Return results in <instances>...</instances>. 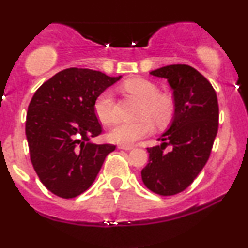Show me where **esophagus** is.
<instances>
[{"mask_svg":"<svg viewBox=\"0 0 248 248\" xmlns=\"http://www.w3.org/2000/svg\"><path fill=\"white\" fill-rule=\"evenodd\" d=\"M118 148H119V149H124V150H130V149H133L134 146H130V144L120 143V144H118Z\"/></svg>","mask_w":248,"mask_h":248,"instance_id":"esophagus-1","label":"esophagus"}]
</instances>
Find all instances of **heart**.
I'll use <instances>...</instances> for the list:
<instances>
[{"label": "heart", "mask_w": 248, "mask_h": 248, "mask_svg": "<svg viewBox=\"0 0 248 248\" xmlns=\"http://www.w3.org/2000/svg\"><path fill=\"white\" fill-rule=\"evenodd\" d=\"M122 87L127 93L143 100L140 109L142 119L136 121H124L116 124L109 133L110 140L124 144L134 143L153 132L152 119L157 124H166L171 120L175 113L173 98L167 93H160L155 82L144 78H132L124 81ZM93 108L102 124L109 126L118 121L115 94L112 88H106L96 95Z\"/></svg>", "instance_id": "heart-1"}]
</instances>
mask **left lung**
<instances>
[{
  "mask_svg": "<svg viewBox=\"0 0 248 248\" xmlns=\"http://www.w3.org/2000/svg\"><path fill=\"white\" fill-rule=\"evenodd\" d=\"M150 75L168 79L173 91L175 115L171 126L158 139L161 146L147 148L149 162L141 176L153 192L172 196L184 191L209 160L219 124L217 94L205 77L189 65H168Z\"/></svg>",
  "mask_w": 248,
  "mask_h": 248,
  "instance_id": "8db88e82",
  "label": "left lung"
}]
</instances>
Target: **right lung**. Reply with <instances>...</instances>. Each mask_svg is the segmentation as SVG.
I'll list each match as a JSON object with an SVG mask.
<instances>
[{
    "label": "right lung",
    "instance_id": "1",
    "mask_svg": "<svg viewBox=\"0 0 248 248\" xmlns=\"http://www.w3.org/2000/svg\"><path fill=\"white\" fill-rule=\"evenodd\" d=\"M120 78L70 67L45 81L31 99L25 122L30 160L42 183L58 197L86 191L114 152V144L90 140L102 133L93 108L96 95Z\"/></svg>",
    "mask_w": 248,
    "mask_h": 248
}]
</instances>
